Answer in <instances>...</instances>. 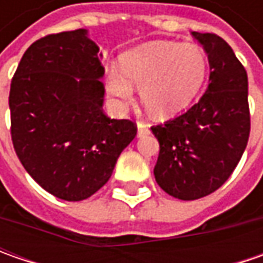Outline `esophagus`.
<instances>
[{"instance_id": "obj_1", "label": "esophagus", "mask_w": 263, "mask_h": 263, "mask_svg": "<svg viewBox=\"0 0 263 263\" xmlns=\"http://www.w3.org/2000/svg\"><path fill=\"white\" fill-rule=\"evenodd\" d=\"M149 126L147 124H145V123H139L137 124V137H143L146 136V135H149Z\"/></svg>"}]
</instances>
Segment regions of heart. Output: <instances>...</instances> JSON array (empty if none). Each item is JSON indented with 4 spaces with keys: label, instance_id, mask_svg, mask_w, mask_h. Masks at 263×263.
I'll list each match as a JSON object with an SVG mask.
<instances>
[{
    "label": "heart",
    "instance_id": "heart-1",
    "mask_svg": "<svg viewBox=\"0 0 263 263\" xmlns=\"http://www.w3.org/2000/svg\"><path fill=\"white\" fill-rule=\"evenodd\" d=\"M209 70L206 52L195 44L152 41L127 51L121 68H106L108 93L120 106L140 87L143 105L159 118H167L190 105L205 86Z\"/></svg>",
    "mask_w": 263,
    "mask_h": 263
}]
</instances>
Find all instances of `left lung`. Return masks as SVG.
<instances>
[{
    "label": "left lung",
    "mask_w": 263,
    "mask_h": 263,
    "mask_svg": "<svg viewBox=\"0 0 263 263\" xmlns=\"http://www.w3.org/2000/svg\"><path fill=\"white\" fill-rule=\"evenodd\" d=\"M192 35L208 54L211 83L183 116L152 127L159 142L155 180L181 200L208 196L222 186L237 167L250 133L245 67L222 37Z\"/></svg>",
    "instance_id": "left-lung-1"
}]
</instances>
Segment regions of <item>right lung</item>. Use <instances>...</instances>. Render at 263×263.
I'll return each instance as SVG.
<instances>
[{"instance_id":"add662e5","label":"right lung","mask_w":263,"mask_h":263,"mask_svg":"<svg viewBox=\"0 0 263 263\" xmlns=\"http://www.w3.org/2000/svg\"><path fill=\"white\" fill-rule=\"evenodd\" d=\"M99 46L86 29L37 39L10 87L11 139L30 177L58 199L90 197L136 136L130 120L105 116Z\"/></svg>"}]
</instances>
